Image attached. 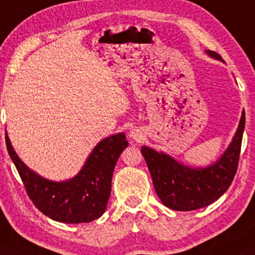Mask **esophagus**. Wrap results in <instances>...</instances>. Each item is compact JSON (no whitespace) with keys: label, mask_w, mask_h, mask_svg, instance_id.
<instances>
[{"label":"esophagus","mask_w":255,"mask_h":255,"mask_svg":"<svg viewBox=\"0 0 255 255\" xmlns=\"http://www.w3.org/2000/svg\"><path fill=\"white\" fill-rule=\"evenodd\" d=\"M131 136H132L133 140H141V138H142V133H141V131L138 130V128H133V130L131 131Z\"/></svg>","instance_id":"esophagus-1"}]
</instances>
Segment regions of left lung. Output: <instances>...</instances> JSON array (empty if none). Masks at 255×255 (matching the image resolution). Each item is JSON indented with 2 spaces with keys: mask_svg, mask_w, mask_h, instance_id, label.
Listing matches in <instances>:
<instances>
[{
  "mask_svg": "<svg viewBox=\"0 0 255 255\" xmlns=\"http://www.w3.org/2000/svg\"><path fill=\"white\" fill-rule=\"evenodd\" d=\"M210 56L222 60L217 52L207 50ZM246 115L242 113L238 130L224 156L206 168H189L172 157L143 146L141 148L152 177L154 190L167 207L177 211L201 209L216 201L233 182L240 162Z\"/></svg>",
  "mask_w": 255,
  "mask_h": 255,
  "instance_id": "left-lung-1",
  "label": "left lung"
}]
</instances>
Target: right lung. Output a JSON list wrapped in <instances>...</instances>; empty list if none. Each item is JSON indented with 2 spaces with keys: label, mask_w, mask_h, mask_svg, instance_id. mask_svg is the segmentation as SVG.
Wrapping results in <instances>:
<instances>
[{
  "label": "right lung",
  "mask_w": 255,
  "mask_h": 255,
  "mask_svg": "<svg viewBox=\"0 0 255 255\" xmlns=\"http://www.w3.org/2000/svg\"><path fill=\"white\" fill-rule=\"evenodd\" d=\"M6 145L25 191L39 211L65 224H83L104 214L112 190V177L123 149L128 145L124 133L113 135L96 146L85 167L67 182H50L25 166L9 142Z\"/></svg>",
  "instance_id": "obj_1"
}]
</instances>
